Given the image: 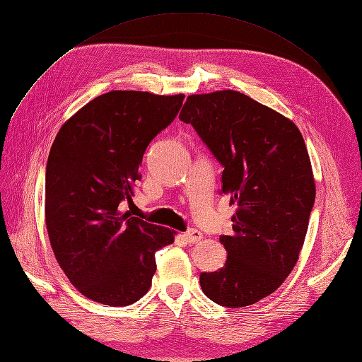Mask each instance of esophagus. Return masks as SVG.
Segmentation results:
<instances>
[{
    "label": "esophagus",
    "instance_id": "1",
    "mask_svg": "<svg viewBox=\"0 0 362 362\" xmlns=\"http://www.w3.org/2000/svg\"><path fill=\"white\" fill-rule=\"evenodd\" d=\"M187 243H196V242H199L202 238H204V235L200 233L199 230H196V228H190L189 231H185V233L181 236Z\"/></svg>",
    "mask_w": 362,
    "mask_h": 362
}]
</instances>
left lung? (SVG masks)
Masks as SVG:
<instances>
[{
  "mask_svg": "<svg viewBox=\"0 0 362 362\" xmlns=\"http://www.w3.org/2000/svg\"><path fill=\"white\" fill-rule=\"evenodd\" d=\"M190 123L223 170V193L238 205L233 231L220 236L224 267L200 273L208 298L226 308L254 305L282 285L305 243L315 180L298 127L236 90L190 95Z\"/></svg>",
  "mask_w": 362,
  "mask_h": 362,
  "instance_id": "8db88e82",
  "label": "left lung"
}]
</instances>
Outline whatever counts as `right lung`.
<instances>
[{
	"label": "right lung",
	"instance_id": "1",
	"mask_svg": "<svg viewBox=\"0 0 362 362\" xmlns=\"http://www.w3.org/2000/svg\"><path fill=\"white\" fill-rule=\"evenodd\" d=\"M184 95L112 90L92 99L57 132L46 168V226L69 282L107 306L146 296L154 254L175 231L122 211L151 139L168 127Z\"/></svg>",
	"mask_w": 362,
	"mask_h": 362
}]
</instances>
